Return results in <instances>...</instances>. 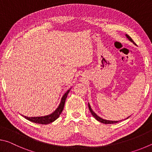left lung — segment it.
Masks as SVG:
<instances>
[{
  "instance_id": "left-lung-1",
  "label": "left lung",
  "mask_w": 152,
  "mask_h": 152,
  "mask_svg": "<svg viewBox=\"0 0 152 152\" xmlns=\"http://www.w3.org/2000/svg\"><path fill=\"white\" fill-rule=\"evenodd\" d=\"M126 37H127L128 38L129 40L131 41V42H133V43H134V44H135V43L134 42H133V40L132 39V38H131L130 36H129L128 35L126 34ZM88 109H89V110H90V111H91V114H92V115H93V117L98 121H99V122H101V123H104V124H113V123H117L119 122V121H109V120H105V119H102V118H101L100 117L98 116V115L96 114V113H95L93 111V110H92L91 107V106H90L89 104H88ZM127 118H129V117H127Z\"/></svg>"
}]
</instances>
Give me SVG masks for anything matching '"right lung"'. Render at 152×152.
Here are the masks:
<instances>
[{"mask_svg": "<svg viewBox=\"0 0 152 152\" xmlns=\"http://www.w3.org/2000/svg\"><path fill=\"white\" fill-rule=\"evenodd\" d=\"M70 92V90H68L67 91L63 97L61 98V102L60 105H59L58 107L57 108L54 112L51 113V115H47V116H43V117H25L23 116L25 119H27V120L30 121L35 123H39V124H42V125H47L49 124V123H52L53 121H54L55 120H56L58 118L60 117V114L62 112V110L64 109V104H65V102H66V99L67 96H68V94Z\"/></svg>", "mask_w": 152, "mask_h": 152, "instance_id": "add662e5", "label": "right lung"}]
</instances>
